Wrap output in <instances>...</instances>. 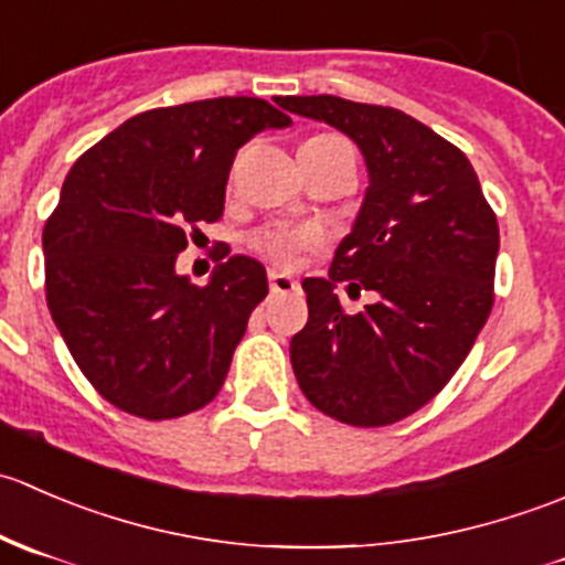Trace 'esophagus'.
<instances>
[{
	"instance_id": "obj_1",
	"label": "esophagus",
	"mask_w": 565,
	"mask_h": 565,
	"mask_svg": "<svg viewBox=\"0 0 565 565\" xmlns=\"http://www.w3.org/2000/svg\"><path fill=\"white\" fill-rule=\"evenodd\" d=\"M267 284H270L273 295H287L298 289V281H295L292 276H287V273H276V270L267 273Z\"/></svg>"
}]
</instances>
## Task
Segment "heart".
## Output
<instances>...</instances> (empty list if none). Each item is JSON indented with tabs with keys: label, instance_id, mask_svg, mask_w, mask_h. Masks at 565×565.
Listing matches in <instances>:
<instances>
[{
	"label": "heart",
	"instance_id": "obj_1",
	"mask_svg": "<svg viewBox=\"0 0 565 565\" xmlns=\"http://www.w3.org/2000/svg\"><path fill=\"white\" fill-rule=\"evenodd\" d=\"M311 243L309 232L289 230V226H267L250 235V248L259 250L262 256L273 259L276 265H289L298 250H303Z\"/></svg>",
	"mask_w": 565,
	"mask_h": 565
}]
</instances>
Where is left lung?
<instances>
[{
	"label": "left lung",
	"mask_w": 565,
	"mask_h": 565,
	"mask_svg": "<svg viewBox=\"0 0 565 565\" xmlns=\"http://www.w3.org/2000/svg\"><path fill=\"white\" fill-rule=\"evenodd\" d=\"M281 106L350 136L369 172L328 278L303 281L309 322L289 344L295 377L341 424H396L443 391L492 311L498 218L465 152L409 114L335 95ZM341 280L374 291L375 303L344 316Z\"/></svg>",
	"instance_id": "left-lung-1"
}]
</instances>
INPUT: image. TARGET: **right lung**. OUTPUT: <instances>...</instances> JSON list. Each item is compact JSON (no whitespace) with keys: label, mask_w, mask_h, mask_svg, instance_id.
Returning a JSON list of instances; mask_svg holds the SVG:
<instances>
[{"label":"right lung","mask_w":565,"mask_h":565,"mask_svg":"<svg viewBox=\"0 0 565 565\" xmlns=\"http://www.w3.org/2000/svg\"><path fill=\"white\" fill-rule=\"evenodd\" d=\"M292 119L259 98L136 114L84 152L45 221V300L73 361L114 407L147 420L213 402L265 267L235 254L204 287L177 273L185 232L224 215L237 150Z\"/></svg>","instance_id":"right-lung-1"}]
</instances>
